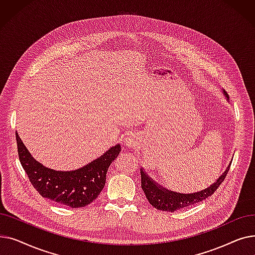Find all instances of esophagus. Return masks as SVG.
<instances>
[{
	"mask_svg": "<svg viewBox=\"0 0 255 255\" xmlns=\"http://www.w3.org/2000/svg\"><path fill=\"white\" fill-rule=\"evenodd\" d=\"M139 144V139L136 135L134 134H127V136L125 137V145L128 146L130 149L136 148Z\"/></svg>",
	"mask_w": 255,
	"mask_h": 255,
	"instance_id": "obj_1",
	"label": "esophagus"
}]
</instances>
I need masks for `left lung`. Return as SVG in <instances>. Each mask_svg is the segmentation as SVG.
<instances>
[{
  "label": "left lung",
  "mask_w": 255,
  "mask_h": 255,
  "mask_svg": "<svg viewBox=\"0 0 255 255\" xmlns=\"http://www.w3.org/2000/svg\"><path fill=\"white\" fill-rule=\"evenodd\" d=\"M224 94L225 96L229 98V95H227V93L225 91ZM231 164L232 163H230L229 167H227L226 170L222 173V176H220L219 179H217V181L212 184L210 187H208L207 189L191 194L177 193L173 191H169L166 188H163V187L160 185H157L156 182H154L141 168V188L145 194L146 199L149 200V203L157 210H161L165 212H175L186 207H190L194 204H198L200 202H203L206 198H208L209 196H211L218 189V187L224 181L227 172L230 170Z\"/></svg>",
  "instance_id": "left-lung-1"
}]
</instances>
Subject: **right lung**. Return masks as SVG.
Segmentation results:
<instances>
[{
	"mask_svg": "<svg viewBox=\"0 0 255 255\" xmlns=\"http://www.w3.org/2000/svg\"><path fill=\"white\" fill-rule=\"evenodd\" d=\"M19 161L36 191L45 198L70 208H83L95 200L104 188L106 172L119 156L121 146H113L86 166L73 171H56L31 156L16 132Z\"/></svg>",
	"mask_w": 255,
	"mask_h": 255,
	"instance_id": "obj_1",
	"label": "right lung"
}]
</instances>
